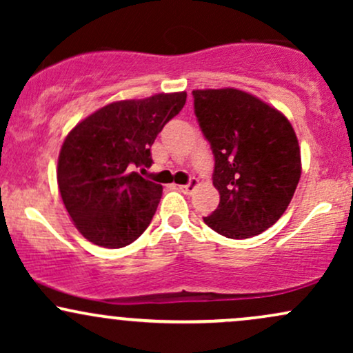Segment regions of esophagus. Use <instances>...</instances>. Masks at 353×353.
<instances>
[{
	"label": "esophagus",
	"mask_w": 353,
	"mask_h": 353,
	"mask_svg": "<svg viewBox=\"0 0 353 353\" xmlns=\"http://www.w3.org/2000/svg\"><path fill=\"white\" fill-rule=\"evenodd\" d=\"M197 185H199V181H197L196 177H192V179H190V181L188 182V184L179 185V189H181L184 194H192V190L196 189Z\"/></svg>",
	"instance_id": "obj_1"
}]
</instances>
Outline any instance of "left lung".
Here are the masks:
<instances>
[{"label": "left lung", "instance_id": "8db88e82", "mask_svg": "<svg viewBox=\"0 0 353 353\" xmlns=\"http://www.w3.org/2000/svg\"><path fill=\"white\" fill-rule=\"evenodd\" d=\"M194 112L214 154L217 209L204 222L221 236L249 239L274 225L301 179V148L281 111L241 89H196Z\"/></svg>", "mask_w": 353, "mask_h": 353}]
</instances>
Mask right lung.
I'll return each instance as SVG.
<instances>
[{
    "label": "right lung",
    "mask_w": 353,
    "mask_h": 353,
    "mask_svg": "<svg viewBox=\"0 0 353 353\" xmlns=\"http://www.w3.org/2000/svg\"><path fill=\"white\" fill-rule=\"evenodd\" d=\"M185 91L125 99L71 129L58 159V188L76 229L92 244L119 249L151 224L163 185L134 169L152 164L151 145L185 104Z\"/></svg>",
    "instance_id": "obj_1"
}]
</instances>
